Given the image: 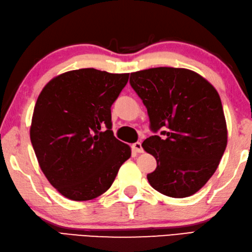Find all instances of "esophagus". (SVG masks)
<instances>
[{"label":"esophagus","mask_w":252,"mask_h":252,"mask_svg":"<svg viewBox=\"0 0 252 252\" xmlns=\"http://www.w3.org/2000/svg\"><path fill=\"white\" fill-rule=\"evenodd\" d=\"M131 148L135 151V153H144V149H142L140 142H135V144H132Z\"/></svg>","instance_id":"esophagus-1"}]
</instances>
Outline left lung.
I'll use <instances>...</instances> for the list:
<instances>
[{"label":"left lung","instance_id":"obj_1","mask_svg":"<svg viewBox=\"0 0 252 252\" xmlns=\"http://www.w3.org/2000/svg\"><path fill=\"white\" fill-rule=\"evenodd\" d=\"M129 83L155 132L142 142L157 160L156 170L147 175L150 185L170 197L193 195L214 174L227 146L217 91L200 74L182 68L137 71Z\"/></svg>","mask_w":252,"mask_h":252}]
</instances>
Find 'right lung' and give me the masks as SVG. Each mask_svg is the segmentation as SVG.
<instances>
[{
  "mask_svg": "<svg viewBox=\"0 0 252 252\" xmlns=\"http://www.w3.org/2000/svg\"><path fill=\"white\" fill-rule=\"evenodd\" d=\"M128 73L93 68L52 79L37 98L31 141L40 169L63 196L93 200L111 188L129 146L115 138L111 107Z\"/></svg>",
  "mask_w": 252,
  "mask_h": 252,
  "instance_id": "add662e5",
  "label": "right lung"
}]
</instances>
